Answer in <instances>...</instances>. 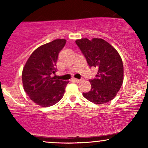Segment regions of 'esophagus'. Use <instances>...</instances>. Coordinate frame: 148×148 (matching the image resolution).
<instances>
[{
  "instance_id": "34e87169",
  "label": "esophagus",
  "mask_w": 148,
  "mask_h": 148,
  "mask_svg": "<svg viewBox=\"0 0 148 148\" xmlns=\"http://www.w3.org/2000/svg\"><path fill=\"white\" fill-rule=\"evenodd\" d=\"M71 81H72V82H73L79 83V82H80V81H81V80H79V79H75V78H73V79H72Z\"/></svg>"
}]
</instances>
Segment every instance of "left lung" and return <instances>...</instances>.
<instances>
[{
	"instance_id": "8db88e82",
	"label": "left lung",
	"mask_w": 148,
	"mask_h": 148,
	"mask_svg": "<svg viewBox=\"0 0 148 148\" xmlns=\"http://www.w3.org/2000/svg\"><path fill=\"white\" fill-rule=\"evenodd\" d=\"M77 45L90 67L98 69L94 79H90L92 88L83 93L87 100L96 104L110 102L116 96L123 82V64L116 50L101 38L77 40Z\"/></svg>"
}]
</instances>
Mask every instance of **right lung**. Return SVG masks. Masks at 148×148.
Wrapping results in <instances>:
<instances>
[{"instance_id": "right-lung-1", "label": "right lung", "mask_w": 148, "mask_h": 148, "mask_svg": "<svg viewBox=\"0 0 148 148\" xmlns=\"http://www.w3.org/2000/svg\"><path fill=\"white\" fill-rule=\"evenodd\" d=\"M66 40L57 39L45 44L32 52L23 69V88L30 99L42 107H48L61 100L69 81L56 79L58 53Z\"/></svg>"}]
</instances>
